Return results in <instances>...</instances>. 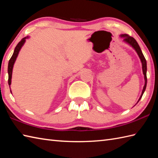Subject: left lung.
<instances>
[{
    "mask_svg": "<svg viewBox=\"0 0 158 158\" xmlns=\"http://www.w3.org/2000/svg\"><path fill=\"white\" fill-rule=\"evenodd\" d=\"M120 37L123 38V40L125 42L127 43V44H130L133 48L135 49V51L137 52V53L139 57H140V60H141V62H142V66H143V72L144 74V88L143 89V92H142V94L140 96V98H139L138 101L140 100V98L143 97V94H144V92L145 91V89H146L147 87V61L145 60V58L144 57V55L143 54V52H142L140 46L138 45V42H136V40H135L133 37L129 36L127 34H122V35H120Z\"/></svg>",
    "mask_w": 158,
    "mask_h": 158,
    "instance_id": "1",
    "label": "left lung"
}]
</instances>
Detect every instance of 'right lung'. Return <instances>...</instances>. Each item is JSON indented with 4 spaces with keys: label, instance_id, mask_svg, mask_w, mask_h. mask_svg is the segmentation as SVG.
Here are the masks:
<instances>
[{
    "label": "right lung",
    "instance_id": "1",
    "mask_svg": "<svg viewBox=\"0 0 158 158\" xmlns=\"http://www.w3.org/2000/svg\"><path fill=\"white\" fill-rule=\"evenodd\" d=\"M27 38H24L22 39L20 41L18 42V44L17 46H15V50L14 51V53L12 55V56L11 57L10 60L9 61V64H8V75H9V78H8V83L9 85V88H10V85L11 83V77H12V70H13V67H14V64L15 63V61L16 60V58L18 57V55L19 53V51L20 50V48H22V46H23L24 43L25 42V40Z\"/></svg>",
    "mask_w": 158,
    "mask_h": 158
}]
</instances>
